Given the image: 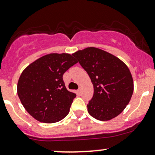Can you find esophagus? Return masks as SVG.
I'll use <instances>...</instances> for the list:
<instances>
[{
    "mask_svg": "<svg viewBox=\"0 0 155 155\" xmlns=\"http://www.w3.org/2000/svg\"><path fill=\"white\" fill-rule=\"evenodd\" d=\"M78 93H79V94H80L82 93V87H79V90H78Z\"/></svg>",
    "mask_w": 155,
    "mask_h": 155,
    "instance_id": "34e87169",
    "label": "esophagus"
}]
</instances>
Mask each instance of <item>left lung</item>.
Wrapping results in <instances>:
<instances>
[{
	"mask_svg": "<svg viewBox=\"0 0 155 155\" xmlns=\"http://www.w3.org/2000/svg\"><path fill=\"white\" fill-rule=\"evenodd\" d=\"M73 55L87 72L94 86L87 112L99 121L118 116L129 104L134 92V80L127 66L104 50L87 47Z\"/></svg>",
	"mask_w": 155,
	"mask_h": 155,
	"instance_id": "left-lung-1",
	"label": "left lung"
}]
</instances>
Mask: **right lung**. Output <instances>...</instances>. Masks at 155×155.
Returning a JSON list of instances; mask_svg holds the SVG:
<instances>
[{"instance_id": "obj_1", "label": "right lung", "mask_w": 155, "mask_h": 155, "mask_svg": "<svg viewBox=\"0 0 155 155\" xmlns=\"http://www.w3.org/2000/svg\"><path fill=\"white\" fill-rule=\"evenodd\" d=\"M77 62L68 53H50L23 70L17 84V94L33 118L51 124L68 115L76 94L65 87L63 75Z\"/></svg>"}]
</instances>
